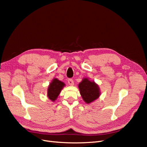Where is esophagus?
I'll return each mask as SVG.
<instances>
[{"mask_svg": "<svg viewBox=\"0 0 147 147\" xmlns=\"http://www.w3.org/2000/svg\"><path fill=\"white\" fill-rule=\"evenodd\" d=\"M68 83L69 85L70 86H73L74 84V82L72 79H69L68 80Z\"/></svg>", "mask_w": 147, "mask_h": 147, "instance_id": "obj_1", "label": "esophagus"}]
</instances>
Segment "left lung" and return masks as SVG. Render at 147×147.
Instances as JSON below:
<instances>
[{
  "label": "left lung",
  "mask_w": 147,
  "mask_h": 147,
  "mask_svg": "<svg viewBox=\"0 0 147 147\" xmlns=\"http://www.w3.org/2000/svg\"><path fill=\"white\" fill-rule=\"evenodd\" d=\"M80 92L83 100L86 104L96 100L100 95L99 86L93 81H90L88 78H84L78 84Z\"/></svg>",
  "instance_id": "left-lung-1"
}]
</instances>
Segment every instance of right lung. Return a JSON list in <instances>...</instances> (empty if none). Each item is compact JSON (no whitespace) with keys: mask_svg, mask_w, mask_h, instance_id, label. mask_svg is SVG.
Segmentation results:
<instances>
[{"mask_svg":"<svg viewBox=\"0 0 147 147\" xmlns=\"http://www.w3.org/2000/svg\"><path fill=\"white\" fill-rule=\"evenodd\" d=\"M64 86L65 84L63 82L56 78L53 79L48 88L47 95L48 98L53 102L55 101Z\"/></svg>","mask_w":147,"mask_h":147,"instance_id":"right-lung-1","label":"right lung"}]
</instances>
